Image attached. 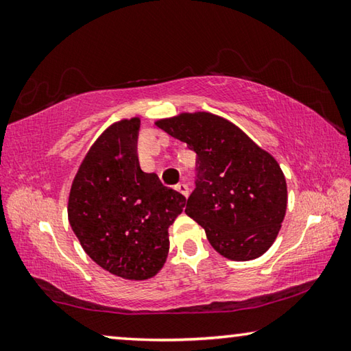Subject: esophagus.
I'll use <instances>...</instances> for the list:
<instances>
[{"instance_id":"1","label":"esophagus","mask_w":351,"mask_h":351,"mask_svg":"<svg viewBox=\"0 0 351 351\" xmlns=\"http://www.w3.org/2000/svg\"><path fill=\"white\" fill-rule=\"evenodd\" d=\"M175 189L182 195V197H186V198L189 197V187H187V184L180 182V184H176Z\"/></svg>"}]
</instances>
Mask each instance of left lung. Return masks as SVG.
I'll use <instances>...</instances> for the list:
<instances>
[{
	"instance_id": "8db88e82",
	"label": "left lung",
	"mask_w": 351,
	"mask_h": 351,
	"mask_svg": "<svg viewBox=\"0 0 351 351\" xmlns=\"http://www.w3.org/2000/svg\"><path fill=\"white\" fill-rule=\"evenodd\" d=\"M154 125L197 153V189L186 213L206 230L224 258H258L276 241L287 213L280 165L228 119L207 111L180 112Z\"/></svg>"
}]
</instances>
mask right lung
Listing matches in <instances>:
<instances>
[{"mask_svg": "<svg viewBox=\"0 0 351 351\" xmlns=\"http://www.w3.org/2000/svg\"><path fill=\"white\" fill-rule=\"evenodd\" d=\"M141 119H121L94 141L71 184L68 219L93 261L125 280H147L167 260L169 226L186 198L139 167Z\"/></svg>", "mask_w": 351, "mask_h": 351, "instance_id": "1", "label": "right lung"}]
</instances>
